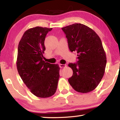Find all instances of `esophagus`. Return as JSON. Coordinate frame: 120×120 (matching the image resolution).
<instances>
[{
    "instance_id": "obj_1",
    "label": "esophagus",
    "mask_w": 120,
    "mask_h": 120,
    "mask_svg": "<svg viewBox=\"0 0 120 120\" xmlns=\"http://www.w3.org/2000/svg\"><path fill=\"white\" fill-rule=\"evenodd\" d=\"M59 66H60V68H65L66 66V65H65V64H59Z\"/></svg>"
}]
</instances>
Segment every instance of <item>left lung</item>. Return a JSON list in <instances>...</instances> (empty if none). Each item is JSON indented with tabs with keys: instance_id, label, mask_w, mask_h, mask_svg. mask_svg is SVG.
<instances>
[{
	"instance_id": "8db88e82",
	"label": "left lung",
	"mask_w": 120,
	"mask_h": 120,
	"mask_svg": "<svg viewBox=\"0 0 120 120\" xmlns=\"http://www.w3.org/2000/svg\"><path fill=\"white\" fill-rule=\"evenodd\" d=\"M68 46L71 52L78 54L76 63H70L73 75L68 79L76 91H92L100 82L104 75L106 56L99 36L84 24L75 23L64 27Z\"/></svg>"
}]
</instances>
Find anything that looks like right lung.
I'll return each mask as SVG.
<instances>
[{
  "instance_id": "1",
  "label": "right lung",
  "mask_w": 120,
  "mask_h": 120,
  "mask_svg": "<svg viewBox=\"0 0 120 120\" xmlns=\"http://www.w3.org/2000/svg\"><path fill=\"white\" fill-rule=\"evenodd\" d=\"M52 28L36 26L24 33L18 49L16 66L24 83L39 98L52 96L57 87L60 68L42 60L46 34Z\"/></svg>"
}]
</instances>
